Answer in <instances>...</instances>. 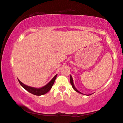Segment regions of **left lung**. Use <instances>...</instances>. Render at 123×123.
<instances>
[{
    "mask_svg": "<svg viewBox=\"0 0 123 123\" xmlns=\"http://www.w3.org/2000/svg\"><path fill=\"white\" fill-rule=\"evenodd\" d=\"M70 83H71V85H72V86L73 88L74 89V90L75 91H76L77 92H78V93H80V94H83V93H82L81 92H80L79 91H78L77 89L75 87V86H74V83H73V80L72 77L71 76V75L70 76Z\"/></svg>",
    "mask_w": 123,
    "mask_h": 123,
    "instance_id": "8db88e82",
    "label": "left lung"
}]
</instances>
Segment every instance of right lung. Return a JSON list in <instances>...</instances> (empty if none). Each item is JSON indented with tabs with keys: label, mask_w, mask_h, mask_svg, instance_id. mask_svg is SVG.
Listing matches in <instances>:
<instances>
[{
	"label": "right lung",
	"mask_w": 123,
	"mask_h": 123,
	"mask_svg": "<svg viewBox=\"0 0 123 123\" xmlns=\"http://www.w3.org/2000/svg\"><path fill=\"white\" fill-rule=\"evenodd\" d=\"M57 75V74H56L55 76H54V77L53 78L47 85H46L45 86H43V87L41 88H38L25 85V84L22 83L19 80H18V81L19 82V83L20 84V85L22 87H23L25 89H26L27 91H28L29 92H30L32 94L35 95V96H42V95H43L46 94V93H47L51 89L53 85H54L55 80L56 78Z\"/></svg>",
	"instance_id": "right-lung-1"
}]
</instances>
